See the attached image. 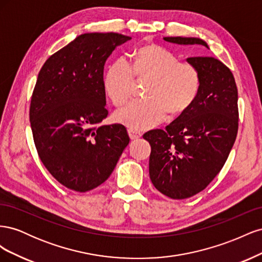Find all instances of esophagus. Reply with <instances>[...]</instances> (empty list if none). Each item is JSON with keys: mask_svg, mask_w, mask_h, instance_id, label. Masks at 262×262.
Listing matches in <instances>:
<instances>
[{"mask_svg": "<svg viewBox=\"0 0 262 262\" xmlns=\"http://www.w3.org/2000/svg\"><path fill=\"white\" fill-rule=\"evenodd\" d=\"M128 133H129V137L131 140H137L142 137V133L136 129H129Z\"/></svg>", "mask_w": 262, "mask_h": 262, "instance_id": "34e87169", "label": "esophagus"}]
</instances>
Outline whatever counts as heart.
<instances>
[{"instance_id": "heart-1", "label": "heart", "mask_w": 262, "mask_h": 262, "mask_svg": "<svg viewBox=\"0 0 262 262\" xmlns=\"http://www.w3.org/2000/svg\"><path fill=\"white\" fill-rule=\"evenodd\" d=\"M134 74L150 80L144 99H134L115 114L116 121L131 129L145 130L160 123L168 114L180 115L191 106L200 92L199 71L181 63L168 50L143 46L133 52L132 67L119 59L107 70L104 87L116 106H121L132 94Z\"/></svg>"}]
</instances>
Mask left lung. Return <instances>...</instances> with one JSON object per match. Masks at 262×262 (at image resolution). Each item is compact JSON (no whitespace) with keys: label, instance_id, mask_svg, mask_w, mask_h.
Wrapping results in <instances>:
<instances>
[{"label":"left lung","instance_id":"obj_1","mask_svg":"<svg viewBox=\"0 0 262 262\" xmlns=\"http://www.w3.org/2000/svg\"><path fill=\"white\" fill-rule=\"evenodd\" d=\"M176 45L208 43L194 37H165ZM186 61L199 71L200 92L193 104L165 130L146 132L149 178L171 199H186L207 187L223 167L238 130V92L225 64L212 57Z\"/></svg>","mask_w":262,"mask_h":262}]
</instances>
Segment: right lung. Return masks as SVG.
Masks as SVG:
<instances>
[{
    "label": "right lung",
    "instance_id": "obj_1",
    "mask_svg": "<svg viewBox=\"0 0 262 262\" xmlns=\"http://www.w3.org/2000/svg\"><path fill=\"white\" fill-rule=\"evenodd\" d=\"M131 37L86 33L45 62L30 102L37 152L51 175L86 192L112 175L130 138L122 124L100 125L107 117L104 66Z\"/></svg>",
    "mask_w": 262,
    "mask_h": 262
}]
</instances>
